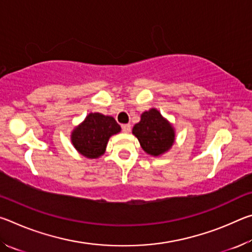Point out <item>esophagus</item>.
<instances>
[{"label": "esophagus", "mask_w": 252, "mask_h": 252, "mask_svg": "<svg viewBox=\"0 0 252 252\" xmlns=\"http://www.w3.org/2000/svg\"><path fill=\"white\" fill-rule=\"evenodd\" d=\"M122 131L125 132V133H129V132L131 131V125H129V123H126V125H122Z\"/></svg>", "instance_id": "esophagus-1"}]
</instances>
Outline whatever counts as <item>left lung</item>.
Listing matches in <instances>:
<instances>
[{"label":"left lung","mask_w":252,"mask_h":252,"mask_svg":"<svg viewBox=\"0 0 252 252\" xmlns=\"http://www.w3.org/2000/svg\"><path fill=\"white\" fill-rule=\"evenodd\" d=\"M132 133L138 138L143 150L151 156L162 155L174 142L173 127L156 109L142 113L141 121L133 126Z\"/></svg>","instance_id":"8db88e82"}]
</instances>
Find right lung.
<instances>
[{
	"mask_svg": "<svg viewBox=\"0 0 252 252\" xmlns=\"http://www.w3.org/2000/svg\"><path fill=\"white\" fill-rule=\"evenodd\" d=\"M120 130V126L112 117L90 113L82 125L72 132V143L84 157L99 158L104 153L110 136Z\"/></svg>",
	"mask_w": 252,
	"mask_h": 252,
	"instance_id": "add662e5",
	"label": "right lung"
}]
</instances>
